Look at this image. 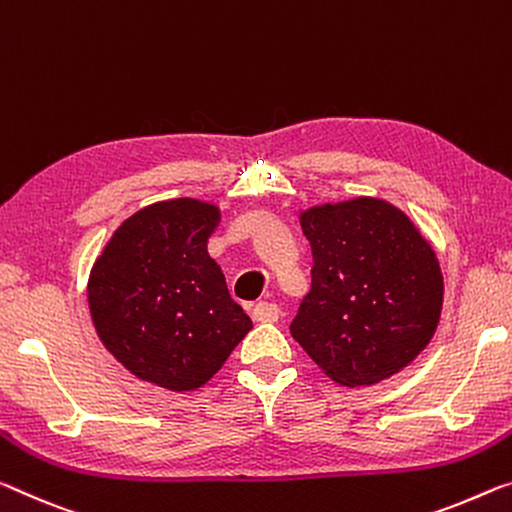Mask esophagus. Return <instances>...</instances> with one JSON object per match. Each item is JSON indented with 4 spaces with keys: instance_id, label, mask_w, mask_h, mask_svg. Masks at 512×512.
Instances as JSON below:
<instances>
[{
    "instance_id": "1",
    "label": "esophagus",
    "mask_w": 512,
    "mask_h": 512,
    "mask_svg": "<svg viewBox=\"0 0 512 512\" xmlns=\"http://www.w3.org/2000/svg\"><path fill=\"white\" fill-rule=\"evenodd\" d=\"M251 316H254L256 322H274V320H279L281 309H279V304H274V302H258L254 306V311H251Z\"/></svg>"
}]
</instances>
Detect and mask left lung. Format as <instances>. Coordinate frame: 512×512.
Returning a JSON list of instances; mask_svg holds the SVG:
<instances>
[{"label": "left lung", "mask_w": 512, "mask_h": 512, "mask_svg": "<svg viewBox=\"0 0 512 512\" xmlns=\"http://www.w3.org/2000/svg\"><path fill=\"white\" fill-rule=\"evenodd\" d=\"M311 290L290 334L332 380L368 387L430 343L444 300L437 256L410 217L361 196L302 212Z\"/></svg>", "instance_id": "left-lung-1"}]
</instances>
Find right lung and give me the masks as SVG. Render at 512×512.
Wrapping results in <instances>:
<instances>
[{"instance_id":"right-lung-1","label":"right lung","mask_w":512,"mask_h":512,"mask_svg":"<svg viewBox=\"0 0 512 512\" xmlns=\"http://www.w3.org/2000/svg\"><path fill=\"white\" fill-rule=\"evenodd\" d=\"M217 224L219 210L210 203H153L125 219L93 265V325L139 380L171 391L199 389L251 329L208 256Z\"/></svg>"}]
</instances>
